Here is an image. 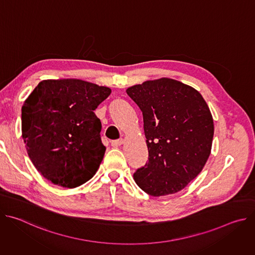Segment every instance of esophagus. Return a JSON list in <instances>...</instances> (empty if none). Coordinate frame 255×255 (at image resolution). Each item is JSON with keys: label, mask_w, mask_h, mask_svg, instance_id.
I'll list each match as a JSON object with an SVG mask.
<instances>
[{"label": "esophagus", "mask_w": 255, "mask_h": 255, "mask_svg": "<svg viewBox=\"0 0 255 255\" xmlns=\"http://www.w3.org/2000/svg\"><path fill=\"white\" fill-rule=\"evenodd\" d=\"M124 142H125V140L124 139H118V140H114V141H112L111 142V144H112V146H114V147H118V146H121V145H123L124 144Z\"/></svg>", "instance_id": "obj_1"}]
</instances>
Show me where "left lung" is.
<instances>
[{
	"label": "left lung",
	"instance_id": "8db88e82",
	"mask_svg": "<svg viewBox=\"0 0 255 255\" xmlns=\"http://www.w3.org/2000/svg\"><path fill=\"white\" fill-rule=\"evenodd\" d=\"M139 107L148 161L133 174L153 197L185 189L204 168L212 149L214 122L202 95L181 82L161 78L126 90Z\"/></svg>",
	"mask_w": 255,
	"mask_h": 255
}]
</instances>
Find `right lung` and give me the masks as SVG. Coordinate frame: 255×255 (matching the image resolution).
<instances>
[{
	"label": "right lung",
	"instance_id": "right-lung-1",
	"mask_svg": "<svg viewBox=\"0 0 255 255\" xmlns=\"http://www.w3.org/2000/svg\"><path fill=\"white\" fill-rule=\"evenodd\" d=\"M111 92L78 79L44 80L25 100V147L36 169L52 184L74 189L96 174L106 147L94 110Z\"/></svg>",
	"mask_w": 255,
	"mask_h": 255
}]
</instances>
